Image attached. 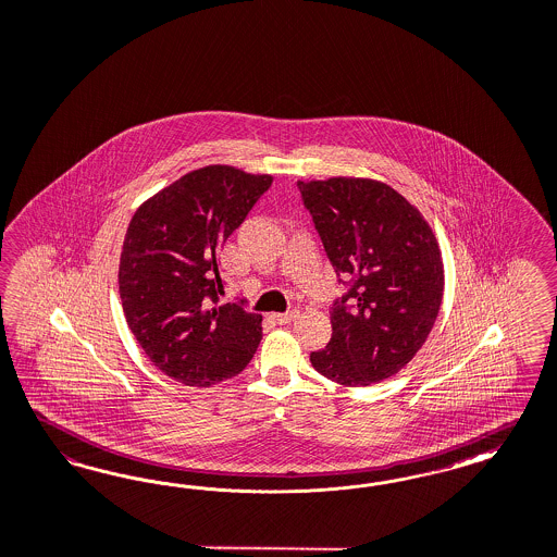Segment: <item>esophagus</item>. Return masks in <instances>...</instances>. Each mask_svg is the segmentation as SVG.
Wrapping results in <instances>:
<instances>
[{
	"label": "esophagus",
	"instance_id": "esophagus-1",
	"mask_svg": "<svg viewBox=\"0 0 557 557\" xmlns=\"http://www.w3.org/2000/svg\"><path fill=\"white\" fill-rule=\"evenodd\" d=\"M298 317V310H289V312H273L271 319L277 323V325H288L294 319Z\"/></svg>",
	"mask_w": 557,
	"mask_h": 557
}]
</instances>
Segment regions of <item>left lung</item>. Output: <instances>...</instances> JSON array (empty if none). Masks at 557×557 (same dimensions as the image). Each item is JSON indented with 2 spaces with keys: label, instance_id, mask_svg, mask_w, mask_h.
I'll list each match as a JSON object with an SVG mask.
<instances>
[{
  "label": "left lung",
  "instance_id": "obj_1",
  "mask_svg": "<svg viewBox=\"0 0 557 557\" xmlns=\"http://www.w3.org/2000/svg\"><path fill=\"white\" fill-rule=\"evenodd\" d=\"M329 261L351 288L331 310V342L312 368L344 386L395 376L422 349L444 294L436 234L386 183L360 176L298 181Z\"/></svg>",
  "mask_w": 557,
  "mask_h": 557
}]
</instances>
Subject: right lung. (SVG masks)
Listing matches in <instances>:
<instances>
[{"mask_svg":"<svg viewBox=\"0 0 557 557\" xmlns=\"http://www.w3.org/2000/svg\"><path fill=\"white\" fill-rule=\"evenodd\" d=\"M271 174L210 164L146 199L119 261V296L137 344L187 386L240 374L263 337L261 314L218 307V252L271 187Z\"/></svg>","mask_w":557,"mask_h":557,"instance_id":"1","label":"right lung"}]
</instances>
